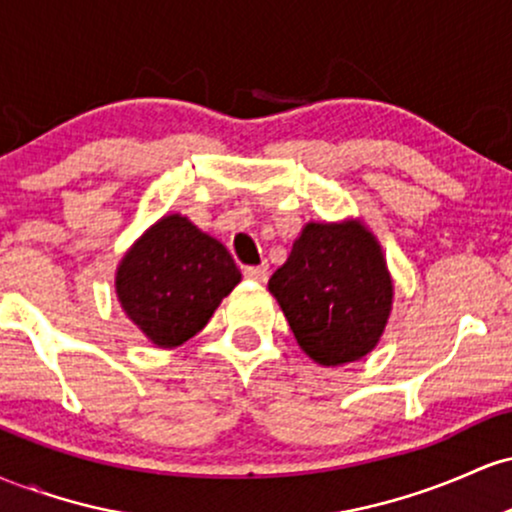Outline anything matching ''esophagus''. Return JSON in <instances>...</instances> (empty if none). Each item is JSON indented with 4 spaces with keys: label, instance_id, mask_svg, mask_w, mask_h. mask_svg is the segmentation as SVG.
I'll return each mask as SVG.
<instances>
[{
    "label": "esophagus",
    "instance_id": "esophagus-1",
    "mask_svg": "<svg viewBox=\"0 0 512 512\" xmlns=\"http://www.w3.org/2000/svg\"><path fill=\"white\" fill-rule=\"evenodd\" d=\"M243 274L252 281H260V284H264V281H267V276H269V264L264 262V264H260V267H245Z\"/></svg>",
    "mask_w": 512,
    "mask_h": 512
}]
</instances>
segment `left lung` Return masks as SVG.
<instances>
[{"label":"left lung","mask_w":512,"mask_h":512,"mask_svg":"<svg viewBox=\"0 0 512 512\" xmlns=\"http://www.w3.org/2000/svg\"><path fill=\"white\" fill-rule=\"evenodd\" d=\"M269 293L305 354L342 366L378 346L395 286L378 238L361 221H310L269 279Z\"/></svg>","instance_id":"8db88e82"}]
</instances>
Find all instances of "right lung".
I'll return each instance as SVG.
<instances>
[{"label":"right lung","mask_w":512,"mask_h":512,"mask_svg":"<svg viewBox=\"0 0 512 512\" xmlns=\"http://www.w3.org/2000/svg\"><path fill=\"white\" fill-rule=\"evenodd\" d=\"M238 284L231 252L180 214L158 219L115 274L125 315L161 349L195 337Z\"/></svg>","instance_id":"obj_1"}]
</instances>
